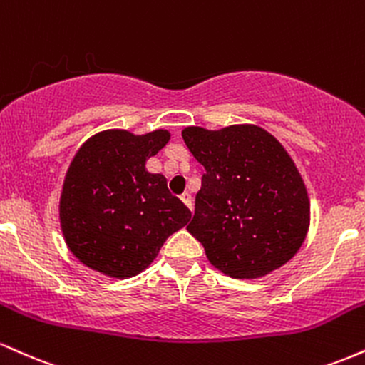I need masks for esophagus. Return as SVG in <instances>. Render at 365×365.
I'll return each mask as SVG.
<instances>
[{"label": "esophagus", "instance_id": "esophagus-1", "mask_svg": "<svg viewBox=\"0 0 365 365\" xmlns=\"http://www.w3.org/2000/svg\"><path fill=\"white\" fill-rule=\"evenodd\" d=\"M182 202L185 204V206L192 211V195L190 194H183L182 195Z\"/></svg>", "mask_w": 365, "mask_h": 365}]
</instances>
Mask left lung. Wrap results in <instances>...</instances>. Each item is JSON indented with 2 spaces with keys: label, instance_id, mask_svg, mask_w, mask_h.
<instances>
[{
  "label": "left lung",
  "instance_id": "1",
  "mask_svg": "<svg viewBox=\"0 0 365 365\" xmlns=\"http://www.w3.org/2000/svg\"><path fill=\"white\" fill-rule=\"evenodd\" d=\"M183 142L206 168L187 226L209 262L254 279L287 264L309 230V197L288 153L255 125L187 127Z\"/></svg>",
  "mask_w": 365,
  "mask_h": 365
}]
</instances>
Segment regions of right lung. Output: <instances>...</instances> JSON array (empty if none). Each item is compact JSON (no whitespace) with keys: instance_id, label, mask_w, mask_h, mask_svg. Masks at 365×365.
<instances>
[{"instance_id":"obj_1","label":"right lung","mask_w":365,"mask_h":365,"mask_svg":"<svg viewBox=\"0 0 365 365\" xmlns=\"http://www.w3.org/2000/svg\"><path fill=\"white\" fill-rule=\"evenodd\" d=\"M168 140L166 130L145 135L106 130L75 154L60 199L61 232L91 269L121 279L139 274L192 217L166 178L145 170Z\"/></svg>"}]
</instances>
